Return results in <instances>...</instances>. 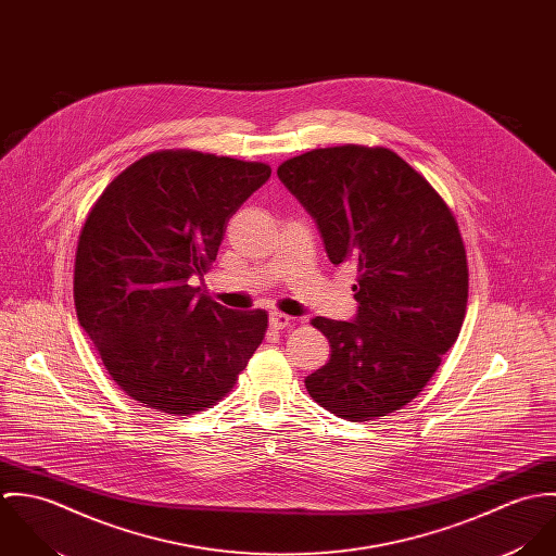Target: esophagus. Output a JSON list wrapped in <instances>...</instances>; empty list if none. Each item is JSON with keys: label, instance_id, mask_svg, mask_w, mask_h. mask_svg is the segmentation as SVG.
<instances>
[{"label": "esophagus", "instance_id": "esophagus-1", "mask_svg": "<svg viewBox=\"0 0 556 556\" xmlns=\"http://www.w3.org/2000/svg\"><path fill=\"white\" fill-rule=\"evenodd\" d=\"M289 323H291V317H287V315H282V313H271V315H269V325H271L274 329H285V327H289Z\"/></svg>", "mask_w": 556, "mask_h": 556}]
</instances>
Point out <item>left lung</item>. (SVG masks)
Masks as SVG:
<instances>
[{
	"instance_id": "left-lung-1",
	"label": "left lung",
	"mask_w": 556,
	"mask_h": 556,
	"mask_svg": "<svg viewBox=\"0 0 556 556\" xmlns=\"http://www.w3.org/2000/svg\"><path fill=\"white\" fill-rule=\"evenodd\" d=\"M333 265L353 263L357 313L313 318L331 346L306 377L320 406L368 421L417 396L456 342L469 295L458 225L437 190L386 148H325L278 166Z\"/></svg>"
}]
</instances>
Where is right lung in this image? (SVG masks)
<instances>
[{"mask_svg":"<svg viewBox=\"0 0 556 556\" xmlns=\"http://www.w3.org/2000/svg\"><path fill=\"white\" fill-rule=\"evenodd\" d=\"M269 175L261 162L159 152L119 173L89 212L77 317L113 381L148 408H210L263 342L265 311H229L190 280L203 278L229 218Z\"/></svg>","mask_w":556,"mask_h":556,"instance_id":"obj_1","label":"right lung"}]
</instances>
